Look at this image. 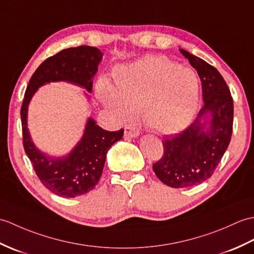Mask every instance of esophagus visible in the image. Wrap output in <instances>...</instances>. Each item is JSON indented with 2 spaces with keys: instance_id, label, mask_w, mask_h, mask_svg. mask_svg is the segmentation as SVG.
Segmentation results:
<instances>
[{
  "instance_id": "34e87169",
  "label": "esophagus",
  "mask_w": 254,
  "mask_h": 254,
  "mask_svg": "<svg viewBox=\"0 0 254 254\" xmlns=\"http://www.w3.org/2000/svg\"><path fill=\"white\" fill-rule=\"evenodd\" d=\"M139 133H140V131L138 130V129H134V128L129 127V126L125 127V136L126 137L136 138L139 136Z\"/></svg>"
}]
</instances>
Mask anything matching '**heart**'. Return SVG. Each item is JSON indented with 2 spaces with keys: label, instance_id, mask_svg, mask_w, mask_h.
I'll use <instances>...</instances> for the list:
<instances>
[{
  "label": "heart",
  "instance_id": "obj_1",
  "mask_svg": "<svg viewBox=\"0 0 254 254\" xmlns=\"http://www.w3.org/2000/svg\"><path fill=\"white\" fill-rule=\"evenodd\" d=\"M97 93L117 121H130L142 112L152 130L174 133L192 121L200 101V79L189 67L163 56L148 55L118 67L115 87L100 80Z\"/></svg>",
  "mask_w": 254,
  "mask_h": 254
}]
</instances>
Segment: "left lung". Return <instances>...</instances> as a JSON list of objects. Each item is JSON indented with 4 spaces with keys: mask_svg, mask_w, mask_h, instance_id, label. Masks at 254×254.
I'll use <instances>...</instances> for the list:
<instances>
[{
    "mask_svg": "<svg viewBox=\"0 0 254 254\" xmlns=\"http://www.w3.org/2000/svg\"><path fill=\"white\" fill-rule=\"evenodd\" d=\"M180 53L198 71L204 104L185 130L162 141L164 153L153 172L172 188L192 187L212 176L228 148L234 122L232 94L219 71L187 51Z\"/></svg>",
    "mask_w": 254,
    "mask_h": 254,
    "instance_id": "1",
    "label": "left lung"
}]
</instances>
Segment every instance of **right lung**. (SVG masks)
<instances>
[{
  "label": "right lung",
  "instance_id": "obj_1",
  "mask_svg": "<svg viewBox=\"0 0 254 254\" xmlns=\"http://www.w3.org/2000/svg\"><path fill=\"white\" fill-rule=\"evenodd\" d=\"M102 61L97 48L80 46L61 51L47 59L33 72L20 109L22 144L38 178L51 192L75 198L92 190L100 180L109 149L124 136V129L108 131L89 118L81 140L70 153L53 159L39 151L27 128V111L39 87L51 81H68L92 91V78Z\"/></svg>",
  "mask_w": 254,
  "mask_h": 254
}]
</instances>
